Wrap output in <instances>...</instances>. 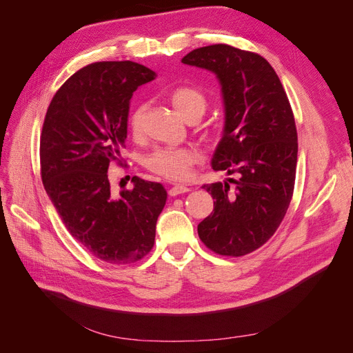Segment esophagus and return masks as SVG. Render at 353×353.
I'll list each match as a JSON object with an SVG mask.
<instances>
[{
    "label": "esophagus",
    "instance_id": "1",
    "mask_svg": "<svg viewBox=\"0 0 353 353\" xmlns=\"http://www.w3.org/2000/svg\"><path fill=\"white\" fill-rule=\"evenodd\" d=\"M190 191V188L187 187V185H181V184H178V185H174V187H170L169 188V196H172V197H175V196H179V194H184V193H188Z\"/></svg>",
    "mask_w": 353,
    "mask_h": 353
}]
</instances>
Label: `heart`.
Here are the masks:
<instances>
[{"mask_svg": "<svg viewBox=\"0 0 353 353\" xmlns=\"http://www.w3.org/2000/svg\"><path fill=\"white\" fill-rule=\"evenodd\" d=\"M169 100L176 113L188 121L206 110V97L191 87H176L169 92ZM144 105H135L128 117V130L132 135H140L143 128ZM199 162V153L191 147H160L147 154L145 168L157 176L169 181H184L190 178L193 166Z\"/></svg>", "mask_w": 353, "mask_h": 353, "instance_id": "b5f03b06", "label": "heart"}]
</instances>
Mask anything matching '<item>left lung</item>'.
Wrapping results in <instances>:
<instances>
[{
	"instance_id": "8db88e82",
	"label": "left lung",
	"mask_w": 353,
	"mask_h": 353,
	"mask_svg": "<svg viewBox=\"0 0 353 353\" xmlns=\"http://www.w3.org/2000/svg\"><path fill=\"white\" fill-rule=\"evenodd\" d=\"M181 61L219 81L225 123L212 169L239 175L201 187L215 201L199 237L218 254H248L274 236L293 196L297 132L290 103L279 74L254 52L215 44Z\"/></svg>"
}]
</instances>
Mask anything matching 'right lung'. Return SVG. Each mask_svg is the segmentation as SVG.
<instances>
[{
    "label": "right lung",
    "mask_w": 353,
    "mask_h": 353,
    "mask_svg": "<svg viewBox=\"0 0 353 353\" xmlns=\"http://www.w3.org/2000/svg\"><path fill=\"white\" fill-rule=\"evenodd\" d=\"M156 73L134 61H97L78 70L52 97L42 126L41 176L72 237L114 265L153 249L168 199L162 184L132 178L113 196L109 166L121 162L134 91Z\"/></svg>",
    "instance_id": "1"
}]
</instances>
